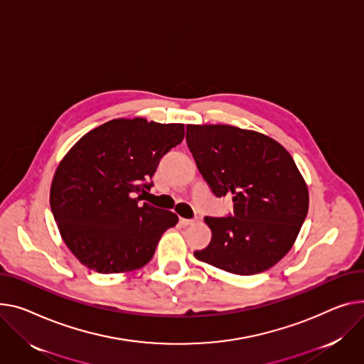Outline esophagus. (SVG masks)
<instances>
[{
	"label": "esophagus",
	"mask_w": 364,
	"mask_h": 364,
	"mask_svg": "<svg viewBox=\"0 0 364 364\" xmlns=\"http://www.w3.org/2000/svg\"><path fill=\"white\" fill-rule=\"evenodd\" d=\"M193 223V220H187V218H180V225H183V227H187V225H191Z\"/></svg>",
	"instance_id": "1"
}]
</instances>
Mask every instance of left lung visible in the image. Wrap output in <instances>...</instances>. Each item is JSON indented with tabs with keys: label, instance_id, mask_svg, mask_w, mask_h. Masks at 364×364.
I'll use <instances>...</instances> for the list:
<instances>
[{
	"label": "left lung",
	"instance_id": "left-lung-1",
	"mask_svg": "<svg viewBox=\"0 0 364 364\" xmlns=\"http://www.w3.org/2000/svg\"><path fill=\"white\" fill-rule=\"evenodd\" d=\"M187 146L216 198L232 196L228 216H206L208 247L195 256L215 268L255 275L293 247L309 209L307 186L274 139L232 126L188 124Z\"/></svg>",
	"mask_w": 364,
	"mask_h": 364
}]
</instances>
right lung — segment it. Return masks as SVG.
Segmentation results:
<instances>
[{"label":"right lung","instance_id":"right-lung-1","mask_svg":"<svg viewBox=\"0 0 364 364\" xmlns=\"http://www.w3.org/2000/svg\"><path fill=\"white\" fill-rule=\"evenodd\" d=\"M184 124L111 119L85 134L60 162L50 203L67 247L100 274L141 268L178 223L143 200L161 158L183 141Z\"/></svg>","mask_w":364,"mask_h":364}]
</instances>
